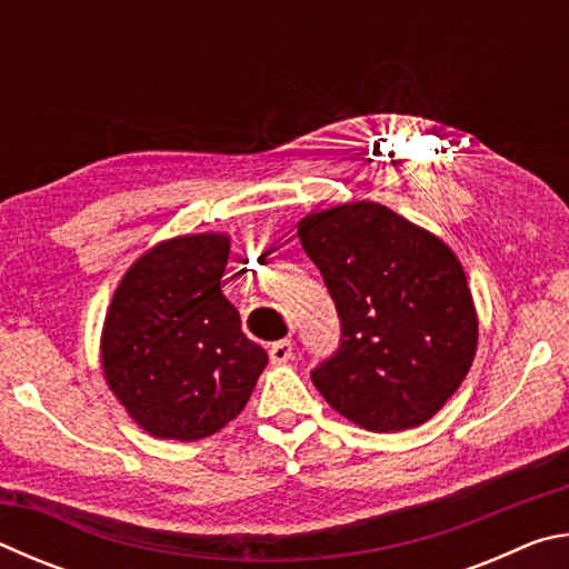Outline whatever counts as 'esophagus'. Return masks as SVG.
<instances>
[{
  "instance_id": "1",
  "label": "esophagus",
  "mask_w": 569,
  "mask_h": 569,
  "mask_svg": "<svg viewBox=\"0 0 569 569\" xmlns=\"http://www.w3.org/2000/svg\"><path fill=\"white\" fill-rule=\"evenodd\" d=\"M268 356H271V363L273 366H281V363H286L293 356V343L288 341V339L276 341L271 349H268Z\"/></svg>"
}]
</instances>
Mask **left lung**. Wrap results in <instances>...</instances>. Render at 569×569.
Returning a JSON list of instances; mask_svg holds the SVG:
<instances>
[{"mask_svg":"<svg viewBox=\"0 0 569 569\" xmlns=\"http://www.w3.org/2000/svg\"><path fill=\"white\" fill-rule=\"evenodd\" d=\"M298 238L341 319V349L316 366L313 387L369 431L429 421L461 387L479 341L455 250L371 200L313 210Z\"/></svg>","mask_w":569,"mask_h":569,"instance_id":"left-lung-1","label":"left lung"}]
</instances>
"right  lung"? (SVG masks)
<instances>
[{
    "instance_id": "obj_1",
    "label": "right lung",
    "mask_w": 569,
    "mask_h": 569,
    "mask_svg": "<svg viewBox=\"0 0 569 569\" xmlns=\"http://www.w3.org/2000/svg\"><path fill=\"white\" fill-rule=\"evenodd\" d=\"M228 233L176 236L134 261L104 313L100 363L130 419L156 439L198 441L246 409L268 353L220 291Z\"/></svg>"
}]
</instances>
